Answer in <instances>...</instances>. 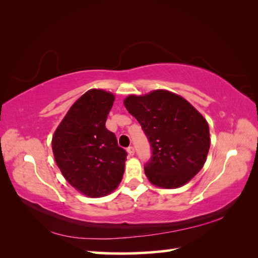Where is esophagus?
<instances>
[{
	"mask_svg": "<svg viewBox=\"0 0 258 258\" xmlns=\"http://www.w3.org/2000/svg\"><path fill=\"white\" fill-rule=\"evenodd\" d=\"M134 148L133 147H128L127 148V154H128V156H134Z\"/></svg>",
	"mask_w": 258,
	"mask_h": 258,
	"instance_id": "1",
	"label": "esophagus"
}]
</instances>
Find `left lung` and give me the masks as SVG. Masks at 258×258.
Instances as JSON below:
<instances>
[{
  "label": "left lung",
  "instance_id": "left-lung-1",
  "mask_svg": "<svg viewBox=\"0 0 258 258\" xmlns=\"http://www.w3.org/2000/svg\"><path fill=\"white\" fill-rule=\"evenodd\" d=\"M124 106L151 145V160L145 167L151 184L176 189L200 172L211 147L209 126L189 101L167 90H155L128 95Z\"/></svg>",
  "mask_w": 258,
  "mask_h": 258
}]
</instances>
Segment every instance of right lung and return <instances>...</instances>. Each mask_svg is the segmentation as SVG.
I'll return each mask as SVG.
<instances>
[{"label": "right lung", "instance_id": "obj_1", "mask_svg": "<svg viewBox=\"0 0 258 258\" xmlns=\"http://www.w3.org/2000/svg\"><path fill=\"white\" fill-rule=\"evenodd\" d=\"M115 95L91 89L69 108L52 137V151L61 174L90 198L104 197L123 178L126 151L106 120Z\"/></svg>", "mask_w": 258, "mask_h": 258}]
</instances>
